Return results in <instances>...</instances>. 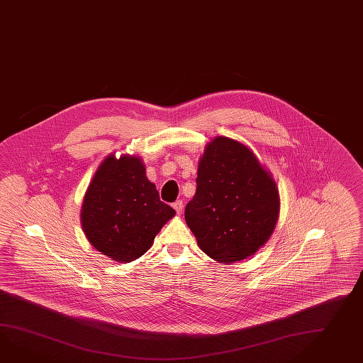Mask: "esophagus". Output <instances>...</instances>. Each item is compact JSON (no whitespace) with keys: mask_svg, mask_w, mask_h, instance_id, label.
<instances>
[{"mask_svg":"<svg viewBox=\"0 0 363 363\" xmlns=\"http://www.w3.org/2000/svg\"><path fill=\"white\" fill-rule=\"evenodd\" d=\"M173 208L176 210V213H177L178 215H181V213H182V208H184V203H182V201H177V202H174V203H173Z\"/></svg>","mask_w":363,"mask_h":363,"instance_id":"obj_1","label":"esophagus"}]
</instances>
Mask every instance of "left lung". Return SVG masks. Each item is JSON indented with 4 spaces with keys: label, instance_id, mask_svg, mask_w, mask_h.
<instances>
[{
    "label": "left lung",
    "instance_id": "obj_1",
    "mask_svg": "<svg viewBox=\"0 0 363 363\" xmlns=\"http://www.w3.org/2000/svg\"><path fill=\"white\" fill-rule=\"evenodd\" d=\"M279 193L270 172L238 140L216 136L199 160L196 193L185 220L198 245L218 262L253 256L272 236Z\"/></svg>",
    "mask_w": 363,
    "mask_h": 363
}]
</instances>
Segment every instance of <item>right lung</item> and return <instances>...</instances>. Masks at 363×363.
<instances>
[{"label": "right lung", "mask_w": 363, "mask_h": 363, "mask_svg": "<svg viewBox=\"0 0 363 363\" xmlns=\"http://www.w3.org/2000/svg\"><path fill=\"white\" fill-rule=\"evenodd\" d=\"M176 211L160 201L156 186L136 156L114 155L102 161L81 207L89 242L116 262L142 257Z\"/></svg>", "instance_id": "add662e5"}]
</instances>
